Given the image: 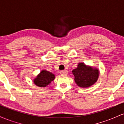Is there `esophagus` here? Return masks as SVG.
<instances>
[{"label": "esophagus", "mask_w": 124, "mask_h": 124, "mask_svg": "<svg viewBox=\"0 0 124 124\" xmlns=\"http://www.w3.org/2000/svg\"><path fill=\"white\" fill-rule=\"evenodd\" d=\"M60 73L61 75H67V73H68V71L66 70H61L60 72Z\"/></svg>", "instance_id": "1"}]
</instances>
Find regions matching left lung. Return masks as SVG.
<instances>
[{
  "instance_id": "8db88e82",
  "label": "left lung",
  "mask_w": 124,
  "mask_h": 124,
  "mask_svg": "<svg viewBox=\"0 0 124 124\" xmlns=\"http://www.w3.org/2000/svg\"><path fill=\"white\" fill-rule=\"evenodd\" d=\"M72 74L74 75L75 83L78 86L87 88L92 86L97 81L100 72L97 68L80 62L77 68L72 70Z\"/></svg>"
}]
</instances>
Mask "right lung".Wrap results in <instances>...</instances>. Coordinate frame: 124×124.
Returning <instances> with one entry per match:
<instances>
[{"instance_id":"add662e5","label":"right lung","mask_w":124,"mask_h":124,"mask_svg":"<svg viewBox=\"0 0 124 124\" xmlns=\"http://www.w3.org/2000/svg\"><path fill=\"white\" fill-rule=\"evenodd\" d=\"M55 76L52 72L46 70H42L33 80L34 83L39 87H45L55 79Z\"/></svg>"}]
</instances>
